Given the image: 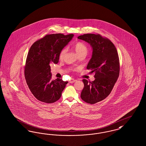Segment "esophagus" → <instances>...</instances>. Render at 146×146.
<instances>
[{
  "instance_id": "1",
  "label": "esophagus",
  "mask_w": 146,
  "mask_h": 146,
  "mask_svg": "<svg viewBox=\"0 0 146 146\" xmlns=\"http://www.w3.org/2000/svg\"><path fill=\"white\" fill-rule=\"evenodd\" d=\"M77 80H76V79H71L70 80H69V82L70 83H74V82H76Z\"/></svg>"
}]
</instances>
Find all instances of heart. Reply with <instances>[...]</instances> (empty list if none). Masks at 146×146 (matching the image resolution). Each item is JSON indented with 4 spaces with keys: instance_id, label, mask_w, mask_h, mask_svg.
<instances>
[{
    "instance_id": "obj_1",
    "label": "heart",
    "mask_w": 146,
    "mask_h": 146,
    "mask_svg": "<svg viewBox=\"0 0 146 146\" xmlns=\"http://www.w3.org/2000/svg\"><path fill=\"white\" fill-rule=\"evenodd\" d=\"M73 47L75 50L76 52H77L78 55L79 56L80 54H86L87 52H88V48L86 46V44L82 42L78 41L74 43ZM66 52V48H63V49L61 50L60 54H59V58L60 60H62L65 53Z\"/></svg>"
}]
</instances>
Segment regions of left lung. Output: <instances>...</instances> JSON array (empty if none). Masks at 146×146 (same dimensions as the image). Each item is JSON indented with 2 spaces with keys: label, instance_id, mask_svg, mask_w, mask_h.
<instances>
[{
  "label": "left lung",
  "instance_id": "1",
  "mask_svg": "<svg viewBox=\"0 0 146 146\" xmlns=\"http://www.w3.org/2000/svg\"><path fill=\"white\" fill-rule=\"evenodd\" d=\"M78 38L90 43L92 57L86 67L95 73L93 82L83 79L84 86L80 97L86 103L94 104L105 99L111 92L120 74V60L113 43L100 34H86Z\"/></svg>",
  "mask_w": 146,
  "mask_h": 146
}]
</instances>
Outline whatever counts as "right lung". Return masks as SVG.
I'll list each match as a JSON object with an SVG mask.
<instances>
[{"mask_svg":"<svg viewBox=\"0 0 146 146\" xmlns=\"http://www.w3.org/2000/svg\"><path fill=\"white\" fill-rule=\"evenodd\" d=\"M74 35H46L33 44L28 52L24 74L31 92L38 100L53 103L60 99L68 82L52 79L50 65L59 61L62 49Z\"/></svg>","mask_w":146,"mask_h":146,"instance_id":"1","label":"right lung"}]
</instances>
